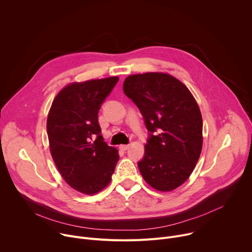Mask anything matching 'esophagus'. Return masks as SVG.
I'll list each match as a JSON object with an SVG mask.
<instances>
[{"label":"esophagus","mask_w":252,"mask_h":252,"mask_svg":"<svg viewBox=\"0 0 252 252\" xmlns=\"http://www.w3.org/2000/svg\"><path fill=\"white\" fill-rule=\"evenodd\" d=\"M120 149H121L122 151H126V150L129 149V145H121V146H120Z\"/></svg>","instance_id":"esophagus-1"}]
</instances>
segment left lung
I'll return each mask as SVG.
<instances>
[{
    "instance_id": "obj_1",
    "label": "left lung",
    "mask_w": 252,
    "mask_h": 252,
    "mask_svg": "<svg viewBox=\"0 0 252 252\" xmlns=\"http://www.w3.org/2000/svg\"><path fill=\"white\" fill-rule=\"evenodd\" d=\"M125 94L142 114L151 137L137 163L143 179L155 189L171 191L186 183L202 150V117L188 89L165 73L128 76ZM158 129L160 133H152Z\"/></svg>"
}]
</instances>
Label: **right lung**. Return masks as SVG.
<instances>
[{"instance_id": "right-lung-1", "label": "right lung", "mask_w": 252, "mask_h": 252, "mask_svg": "<svg viewBox=\"0 0 252 252\" xmlns=\"http://www.w3.org/2000/svg\"><path fill=\"white\" fill-rule=\"evenodd\" d=\"M119 77L70 83L53 100L47 120L50 152L65 183L93 195L111 183L119 151L103 141L97 113ZM97 136L94 140L92 137Z\"/></svg>"}]
</instances>
